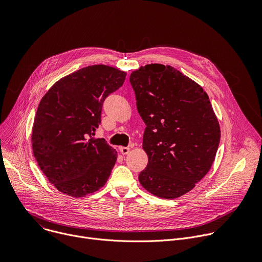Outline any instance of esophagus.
<instances>
[{
    "mask_svg": "<svg viewBox=\"0 0 262 262\" xmlns=\"http://www.w3.org/2000/svg\"><path fill=\"white\" fill-rule=\"evenodd\" d=\"M120 151H121V153H122L123 155H127V154L130 153V148H128V147H122V148L120 149Z\"/></svg>",
    "mask_w": 262,
    "mask_h": 262,
    "instance_id": "obj_1",
    "label": "esophagus"
}]
</instances>
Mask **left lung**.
Listing matches in <instances>:
<instances>
[{
	"instance_id": "8db88e82",
	"label": "left lung",
	"mask_w": 262,
	"mask_h": 262,
	"mask_svg": "<svg viewBox=\"0 0 262 262\" xmlns=\"http://www.w3.org/2000/svg\"><path fill=\"white\" fill-rule=\"evenodd\" d=\"M139 115L146 124L142 149L148 165L141 186L161 199L190 191L209 171L221 129L206 92L170 66L151 63L130 75Z\"/></svg>"
}]
</instances>
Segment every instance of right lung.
I'll return each mask as SVG.
<instances>
[{"label": "right lung", "mask_w": 262, "mask_h": 262, "mask_svg": "<svg viewBox=\"0 0 262 262\" xmlns=\"http://www.w3.org/2000/svg\"><path fill=\"white\" fill-rule=\"evenodd\" d=\"M127 73L96 64L58 80L40 100L32 128L38 166L60 192L82 198L107 182L118 152L95 138L104 100L119 90Z\"/></svg>", "instance_id": "obj_1"}]
</instances>
